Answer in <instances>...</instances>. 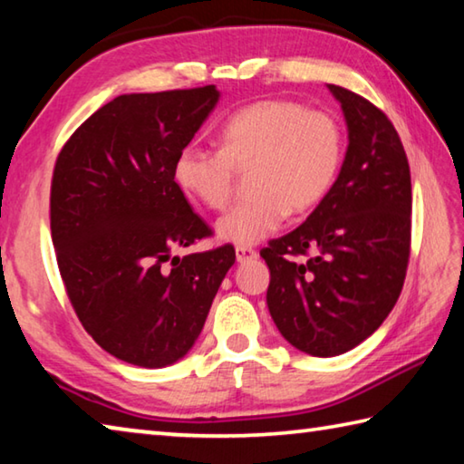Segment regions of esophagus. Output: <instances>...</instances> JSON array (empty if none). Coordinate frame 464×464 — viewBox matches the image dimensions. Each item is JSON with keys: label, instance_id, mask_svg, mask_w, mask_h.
<instances>
[{"label": "esophagus", "instance_id": "obj_1", "mask_svg": "<svg viewBox=\"0 0 464 464\" xmlns=\"http://www.w3.org/2000/svg\"><path fill=\"white\" fill-rule=\"evenodd\" d=\"M235 257H237L239 264H246V261H251V259L257 257V251L254 247L239 246V247H235Z\"/></svg>", "mask_w": 464, "mask_h": 464}]
</instances>
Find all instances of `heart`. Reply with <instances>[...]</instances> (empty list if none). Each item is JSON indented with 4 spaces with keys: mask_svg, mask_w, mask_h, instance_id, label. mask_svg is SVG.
<instances>
[{
    "mask_svg": "<svg viewBox=\"0 0 464 464\" xmlns=\"http://www.w3.org/2000/svg\"><path fill=\"white\" fill-rule=\"evenodd\" d=\"M221 148L187 144L174 160V179L213 210L229 205L237 168L251 166L249 197L217 223L218 237L256 246L285 217L326 197L339 174L343 133L333 115L296 101L267 99L235 111L218 130Z\"/></svg>",
    "mask_w": 464,
    "mask_h": 464,
    "instance_id": "b5f03b06",
    "label": "heart"
}]
</instances>
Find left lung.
Wrapping results in <instances>:
<instances>
[{
    "label": "left lung",
    "instance_id": "obj_1",
    "mask_svg": "<svg viewBox=\"0 0 464 464\" xmlns=\"http://www.w3.org/2000/svg\"><path fill=\"white\" fill-rule=\"evenodd\" d=\"M349 146L326 197L304 223L259 251L277 331L314 357L347 353L392 313L406 280L411 180L401 140L372 101L328 85Z\"/></svg>",
    "mask_w": 464,
    "mask_h": 464
}]
</instances>
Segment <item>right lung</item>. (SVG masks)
<instances>
[{"mask_svg": "<svg viewBox=\"0 0 464 464\" xmlns=\"http://www.w3.org/2000/svg\"><path fill=\"white\" fill-rule=\"evenodd\" d=\"M218 101L215 85L109 101L56 158L50 231L81 324L125 363L158 369L190 351L235 264L233 246L172 256L208 237L174 160Z\"/></svg>", "mask_w": 464, "mask_h": 464, "instance_id": "add662e5", "label": "right lung"}]
</instances>
